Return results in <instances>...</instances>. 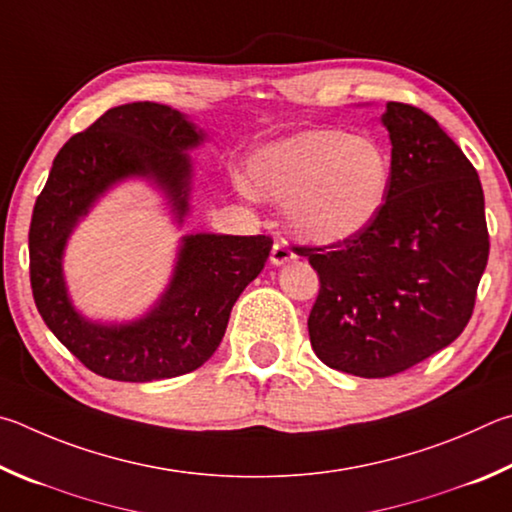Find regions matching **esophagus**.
Returning a JSON list of instances; mask_svg holds the SVG:
<instances>
[{"instance_id": "34e87169", "label": "esophagus", "mask_w": 512, "mask_h": 512, "mask_svg": "<svg viewBox=\"0 0 512 512\" xmlns=\"http://www.w3.org/2000/svg\"><path fill=\"white\" fill-rule=\"evenodd\" d=\"M290 261H294L292 249H290L288 245H285V242H274L272 254H270V263H272L274 267H281V265L290 263Z\"/></svg>"}]
</instances>
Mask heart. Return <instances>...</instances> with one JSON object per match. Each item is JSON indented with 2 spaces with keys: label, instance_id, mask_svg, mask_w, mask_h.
Listing matches in <instances>:
<instances>
[{
  "label": "heart",
  "instance_id": "obj_1",
  "mask_svg": "<svg viewBox=\"0 0 512 512\" xmlns=\"http://www.w3.org/2000/svg\"><path fill=\"white\" fill-rule=\"evenodd\" d=\"M391 157L378 139L337 128H306L251 155L256 195L285 202L288 229L310 245H342L371 227L391 184Z\"/></svg>",
  "mask_w": 512,
  "mask_h": 512
}]
</instances>
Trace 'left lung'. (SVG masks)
Segmentation results:
<instances>
[{
    "mask_svg": "<svg viewBox=\"0 0 512 512\" xmlns=\"http://www.w3.org/2000/svg\"><path fill=\"white\" fill-rule=\"evenodd\" d=\"M380 123L393 168L380 215L337 249H297L321 283L312 351L360 378H389L450 346L490 251L483 188L463 150L414 105L387 103Z\"/></svg>",
    "mask_w": 512,
    "mask_h": 512,
    "instance_id": "8db88e82",
    "label": "left lung"
}]
</instances>
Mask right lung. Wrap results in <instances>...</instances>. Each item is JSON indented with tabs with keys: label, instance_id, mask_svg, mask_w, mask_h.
Listing matches in <instances>:
<instances>
[{
	"label": "right lung",
	"instance_id": "add662e5",
	"mask_svg": "<svg viewBox=\"0 0 512 512\" xmlns=\"http://www.w3.org/2000/svg\"><path fill=\"white\" fill-rule=\"evenodd\" d=\"M209 141L191 116L139 101L107 110L53 159L29 229L31 288L38 312L89 371L121 382L191 373L220 346L233 303L270 256L267 236L186 233L164 292L134 319H92L76 308L65 276L71 236L107 193L143 182L161 195L182 229L191 215V152Z\"/></svg>",
	"mask_w": 512,
	"mask_h": 512
}]
</instances>
